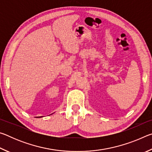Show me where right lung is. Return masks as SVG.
<instances>
[{"label": "right lung", "instance_id": "obj_1", "mask_svg": "<svg viewBox=\"0 0 152 152\" xmlns=\"http://www.w3.org/2000/svg\"><path fill=\"white\" fill-rule=\"evenodd\" d=\"M39 117H37V118H39Z\"/></svg>", "mask_w": 152, "mask_h": 152}]
</instances>
